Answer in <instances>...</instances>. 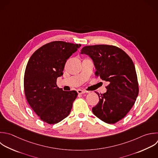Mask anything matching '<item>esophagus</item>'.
Here are the masks:
<instances>
[{
	"instance_id": "34e87169",
	"label": "esophagus",
	"mask_w": 158,
	"mask_h": 158,
	"mask_svg": "<svg viewBox=\"0 0 158 158\" xmlns=\"http://www.w3.org/2000/svg\"><path fill=\"white\" fill-rule=\"evenodd\" d=\"M77 92H78V94H84V93H86L85 91L81 90V89H78V90H77Z\"/></svg>"
}]
</instances>
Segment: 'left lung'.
I'll return each mask as SVG.
<instances>
[{
	"label": "left lung",
	"instance_id": "left-lung-1",
	"mask_svg": "<svg viewBox=\"0 0 158 158\" xmlns=\"http://www.w3.org/2000/svg\"><path fill=\"white\" fill-rule=\"evenodd\" d=\"M81 54L89 56L96 69L95 74L108 82L105 93L99 94V102L93 107L94 115L107 123L122 119L134 105L138 84L134 64L121 49L109 45L88 46Z\"/></svg>",
	"mask_w": 158,
	"mask_h": 158
}]
</instances>
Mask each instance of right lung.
<instances>
[{"instance_id":"right-lung-1","label":"right lung","mask_w":158,"mask_h":158,"mask_svg":"<svg viewBox=\"0 0 158 158\" xmlns=\"http://www.w3.org/2000/svg\"><path fill=\"white\" fill-rule=\"evenodd\" d=\"M81 44L64 41L46 44L31 56L27 64L24 89L28 104L44 122L57 123L70 113L76 91L57 87V78L63 75L67 60Z\"/></svg>"}]
</instances>
